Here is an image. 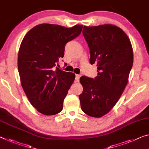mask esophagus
<instances>
[{"label": "esophagus", "mask_w": 149, "mask_h": 149, "mask_svg": "<svg viewBox=\"0 0 149 149\" xmlns=\"http://www.w3.org/2000/svg\"><path fill=\"white\" fill-rule=\"evenodd\" d=\"M81 75L80 74H76V81L77 82H79V80H80V78H81Z\"/></svg>", "instance_id": "obj_1"}]
</instances>
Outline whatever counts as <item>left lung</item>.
I'll return each instance as SVG.
<instances>
[{
	"label": "left lung",
	"instance_id": "1",
	"mask_svg": "<svg viewBox=\"0 0 149 149\" xmlns=\"http://www.w3.org/2000/svg\"><path fill=\"white\" fill-rule=\"evenodd\" d=\"M82 34L90 50V63L97 64L95 79L82 76L83 91L79 95L82 111L99 118L118 102L127 86L133 64V51L129 37L112 24L84 26Z\"/></svg>",
	"mask_w": 149,
	"mask_h": 149
}]
</instances>
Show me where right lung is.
<instances>
[{
  "mask_svg": "<svg viewBox=\"0 0 149 149\" xmlns=\"http://www.w3.org/2000/svg\"><path fill=\"white\" fill-rule=\"evenodd\" d=\"M82 25L66 28L40 24L26 33L20 45L18 68L22 88L31 104L45 115L63 110V101L75 74L56 67L65 47L81 34Z\"/></svg>",
  "mask_w": 149,
  "mask_h": 149,
  "instance_id": "1",
  "label": "right lung"
}]
</instances>
